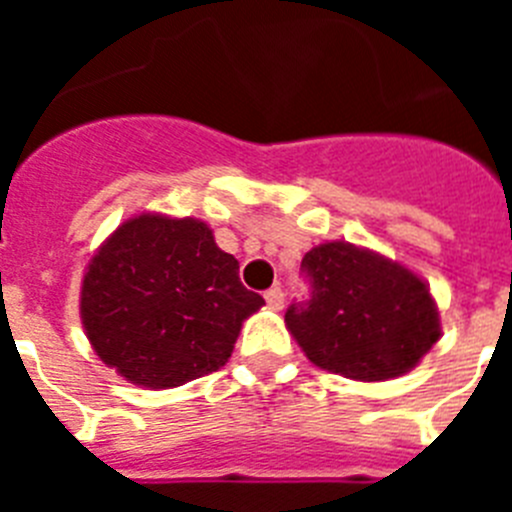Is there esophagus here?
Masks as SVG:
<instances>
[{"instance_id":"obj_1","label":"esophagus","mask_w":512,"mask_h":512,"mask_svg":"<svg viewBox=\"0 0 512 512\" xmlns=\"http://www.w3.org/2000/svg\"><path fill=\"white\" fill-rule=\"evenodd\" d=\"M264 297H266V302H269V307H274V310H282V305H284L282 287H271Z\"/></svg>"}]
</instances>
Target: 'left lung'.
<instances>
[{"mask_svg":"<svg viewBox=\"0 0 512 512\" xmlns=\"http://www.w3.org/2000/svg\"><path fill=\"white\" fill-rule=\"evenodd\" d=\"M310 300L292 302L284 323L307 359L359 382L410 372L441 336L428 284L379 253L333 241L302 259Z\"/></svg>","mask_w":512,"mask_h":512,"instance_id":"obj_1","label":"left lung"}]
</instances>
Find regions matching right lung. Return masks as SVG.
<instances>
[{"label":"right lung","mask_w":512,"mask_h":512,"mask_svg":"<svg viewBox=\"0 0 512 512\" xmlns=\"http://www.w3.org/2000/svg\"><path fill=\"white\" fill-rule=\"evenodd\" d=\"M264 305L205 223L138 215L104 241L81 284L94 351L128 382L169 390L217 372Z\"/></svg>","instance_id":"obj_1"}]
</instances>
